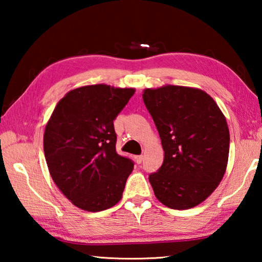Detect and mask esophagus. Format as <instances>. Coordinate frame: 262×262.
I'll list each match as a JSON object with an SVG mask.
<instances>
[{"mask_svg": "<svg viewBox=\"0 0 262 262\" xmlns=\"http://www.w3.org/2000/svg\"><path fill=\"white\" fill-rule=\"evenodd\" d=\"M142 159H143V156H142V155H140V156H135V162L137 164H141L142 163Z\"/></svg>", "mask_w": 262, "mask_h": 262, "instance_id": "esophagus-1", "label": "esophagus"}]
</instances>
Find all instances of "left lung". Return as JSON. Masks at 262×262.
<instances>
[{"mask_svg":"<svg viewBox=\"0 0 262 262\" xmlns=\"http://www.w3.org/2000/svg\"><path fill=\"white\" fill-rule=\"evenodd\" d=\"M142 97L164 150L161 168L149 176L155 195L172 209L200 205L227 170L230 133L224 114L196 88L145 89Z\"/></svg>","mask_w":262,"mask_h":262,"instance_id":"8db88e82","label":"left lung"}]
</instances>
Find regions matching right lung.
<instances>
[{"label":"right lung","instance_id":"1","mask_svg":"<svg viewBox=\"0 0 262 262\" xmlns=\"http://www.w3.org/2000/svg\"><path fill=\"white\" fill-rule=\"evenodd\" d=\"M134 92L106 84L74 89L47 122L43 152L52 179L83 210L101 211L121 200L134 163L115 151L113 120Z\"/></svg>","mask_w":262,"mask_h":262}]
</instances>
